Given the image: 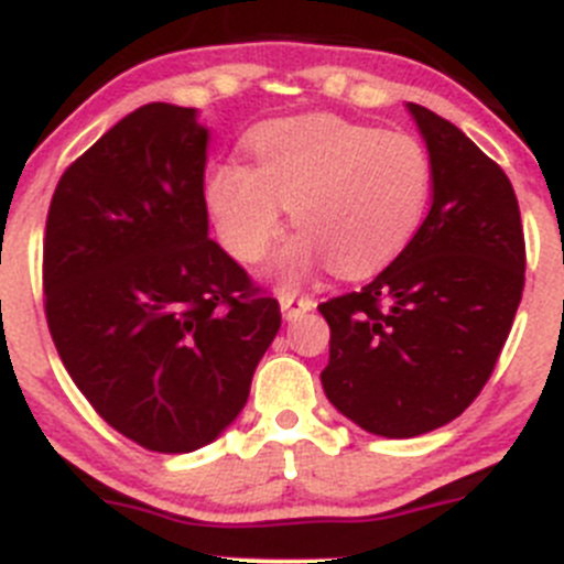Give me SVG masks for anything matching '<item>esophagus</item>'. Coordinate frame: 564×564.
<instances>
[{
  "mask_svg": "<svg viewBox=\"0 0 564 564\" xmlns=\"http://www.w3.org/2000/svg\"><path fill=\"white\" fill-rule=\"evenodd\" d=\"M278 300H281V312H283V317L289 319V323H292V319H297V317H303V314L312 312V308L317 306L312 297H297L294 292H281V297H278Z\"/></svg>",
  "mask_w": 564,
  "mask_h": 564,
  "instance_id": "1",
  "label": "esophagus"
}]
</instances>
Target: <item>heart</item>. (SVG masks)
I'll return each instance as SVG.
<instances>
[{
    "label": "heart",
    "mask_w": 564,
    "mask_h": 564,
    "mask_svg": "<svg viewBox=\"0 0 564 564\" xmlns=\"http://www.w3.org/2000/svg\"><path fill=\"white\" fill-rule=\"evenodd\" d=\"M256 170L219 163L208 205L236 258H264L292 214L297 236L281 247L272 275L297 286L330 264L359 278L401 256L431 203V158L412 135L383 133L330 113L267 122L250 139Z\"/></svg>",
    "instance_id": "1"
}]
</instances>
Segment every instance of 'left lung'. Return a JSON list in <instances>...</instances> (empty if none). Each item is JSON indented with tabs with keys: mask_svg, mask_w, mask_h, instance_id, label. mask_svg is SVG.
I'll return each mask as SVG.
<instances>
[{
	"mask_svg": "<svg viewBox=\"0 0 564 564\" xmlns=\"http://www.w3.org/2000/svg\"><path fill=\"white\" fill-rule=\"evenodd\" d=\"M429 147L434 199L414 239L361 292L319 306L328 401L389 440L459 417L492 376L525 281L514 188L456 124L406 105Z\"/></svg>",
	"mask_w": 564,
	"mask_h": 564,
	"instance_id": "left-lung-1",
	"label": "left lung"
}]
</instances>
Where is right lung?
Masks as SVG:
<instances>
[{
    "instance_id": "obj_1",
    "label": "right lung",
    "mask_w": 564,
    "mask_h": 564,
    "mask_svg": "<svg viewBox=\"0 0 564 564\" xmlns=\"http://www.w3.org/2000/svg\"><path fill=\"white\" fill-rule=\"evenodd\" d=\"M205 147L194 108L141 105L63 172L46 217L57 356L105 423L158 454L239 417L281 328L278 300L208 239Z\"/></svg>"
}]
</instances>
